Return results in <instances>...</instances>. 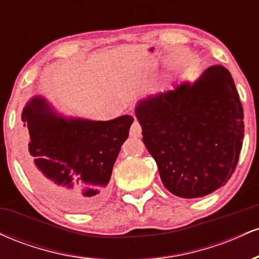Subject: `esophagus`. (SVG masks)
Here are the masks:
<instances>
[{"label": "esophagus", "mask_w": 259, "mask_h": 259, "mask_svg": "<svg viewBox=\"0 0 259 259\" xmlns=\"http://www.w3.org/2000/svg\"><path fill=\"white\" fill-rule=\"evenodd\" d=\"M141 134H142L141 124H140L138 120H135L132 124V126H130V136H133V138H139V136H141Z\"/></svg>", "instance_id": "34e87169"}]
</instances>
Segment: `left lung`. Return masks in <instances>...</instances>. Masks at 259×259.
Segmentation results:
<instances>
[{"label":"left lung","mask_w":259,"mask_h":259,"mask_svg":"<svg viewBox=\"0 0 259 259\" xmlns=\"http://www.w3.org/2000/svg\"><path fill=\"white\" fill-rule=\"evenodd\" d=\"M135 111L142 141L171 194L203 197L228 183L239 162L245 125L227 68L212 65L194 84L142 100Z\"/></svg>","instance_id":"8db88e82"}]
</instances>
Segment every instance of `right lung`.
I'll use <instances>...</instances> for the list:
<instances>
[{"label": "right lung", "mask_w": 259, "mask_h": 259, "mask_svg": "<svg viewBox=\"0 0 259 259\" xmlns=\"http://www.w3.org/2000/svg\"><path fill=\"white\" fill-rule=\"evenodd\" d=\"M22 121L29 132L25 169L41 194L69 212L99 207L129 136L132 115L108 121L67 119L36 96L23 109Z\"/></svg>", "instance_id": "add662e5"}]
</instances>
